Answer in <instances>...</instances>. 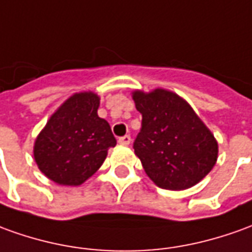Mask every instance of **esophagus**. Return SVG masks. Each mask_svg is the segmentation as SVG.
<instances>
[{"label": "esophagus", "mask_w": 252, "mask_h": 252, "mask_svg": "<svg viewBox=\"0 0 252 252\" xmlns=\"http://www.w3.org/2000/svg\"><path fill=\"white\" fill-rule=\"evenodd\" d=\"M130 141H131V137H130V136L119 137V140H118V143L122 144V145H129Z\"/></svg>", "instance_id": "obj_1"}]
</instances>
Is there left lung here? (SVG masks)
<instances>
[{
  "label": "left lung",
  "mask_w": 252,
  "mask_h": 252,
  "mask_svg": "<svg viewBox=\"0 0 252 252\" xmlns=\"http://www.w3.org/2000/svg\"><path fill=\"white\" fill-rule=\"evenodd\" d=\"M141 130L133 148L147 176L159 188L182 190L202 181L214 167L218 144L184 98L164 89L133 92Z\"/></svg>",
  "instance_id": "left-lung-1"
}]
</instances>
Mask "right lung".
<instances>
[{
  "label": "right lung",
  "mask_w": 252,
  "mask_h": 252,
  "mask_svg": "<svg viewBox=\"0 0 252 252\" xmlns=\"http://www.w3.org/2000/svg\"><path fill=\"white\" fill-rule=\"evenodd\" d=\"M100 97L75 93L50 116L34 144L38 169L59 185L76 187L92 177L116 140L109 123L97 115Z\"/></svg>",
  "instance_id": "right-lung-1"
}]
</instances>
